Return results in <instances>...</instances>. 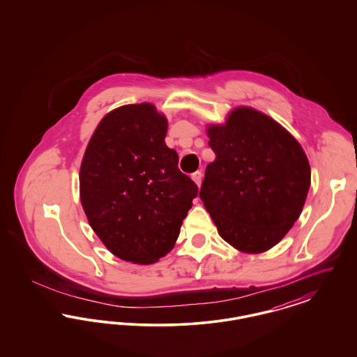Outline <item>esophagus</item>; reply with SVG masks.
I'll return each mask as SVG.
<instances>
[{"label": "esophagus", "mask_w": 357, "mask_h": 357, "mask_svg": "<svg viewBox=\"0 0 357 357\" xmlns=\"http://www.w3.org/2000/svg\"><path fill=\"white\" fill-rule=\"evenodd\" d=\"M191 178H192V181L198 185V187L201 186V183H202V172H201V171L194 172V174L191 175Z\"/></svg>", "instance_id": "1"}]
</instances>
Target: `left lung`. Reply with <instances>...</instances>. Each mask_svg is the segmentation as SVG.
I'll return each instance as SVG.
<instances>
[{
  "label": "left lung",
  "instance_id": "left-lung-1",
  "mask_svg": "<svg viewBox=\"0 0 357 357\" xmlns=\"http://www.w3.org/2000/svg\"><path fill=\"white\" fill-rule=\"evenodd\" d=\"M215 160L199 197L221 237L245 253L278 243L298 220L310 167L298 142L269 116L241 107L207 130Z\"/></svg>",
  "mask_w": 357,
  "mask_h": 357
}]
</instances>
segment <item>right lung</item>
<instances>
[{"label":"right lung","mask_w":357,"mask_h":357,"mask_svg":"<svg viewBox=\"0 0 357 357\" xmlns=\"http://www.w3.org/2000/svg\"><path fill=\"white\" fill-rule=\"evenodd\" d=\"M167 120L153 104H130L102 118L85 150L80 199L111 253L135 264L167 255L198 195L165 143Z\"/></svg>","instance_id":"add662e5"}]
</instances>
